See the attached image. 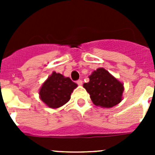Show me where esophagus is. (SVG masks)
Wrapping results in <instances>:
<instances>
[{
  "label": "esophagus",
  "mask_w": 155,
  "mask_h": 155,
  "mask_svg": "<svg viewBox=\"0 0 155 155\" xmlns=\"http://www.w3.org/2000/svg\"><path fill=\"white\" fill-rule=\"evenodd\" d=\"M77 84H78V85H82V84H83V81H82L81 80H78V81H77Z\"/></svg>",
  "instance_id": "1"
}]
</instances>
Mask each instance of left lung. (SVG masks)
I'll use <instances>...</instances> for the list:
<instances>
[{
    "instance_id": "8db88e82",
    "label": "left lung",
    "mask_w": 155,
    "mask_h": 155,
    "mask_svg": "<svg viewBox=\"0 0 155 155\" xmlns=\"http://www.w3.org/2000/svg\"><path fill=\"white\" fill-rule=\"evenodd\" d=\"M88 78L89 82L84 83L83 87L96 106L112 108L123 100L124 84L105 68H98Z\"/></svg>"
}]
</instances>
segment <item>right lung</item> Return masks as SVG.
Masks as SVG:
<instances>
[{
	"label": "right lung",
	"instance_id": "obj_1",
	"mask_svg": "<svg viewBox=\"0 0 155 155\" xmlns=\"http://www.w3.org/2000/svg\"><path fill=\"white\" fill-rule=\"evenodd\" d=\"M78 84L60 73L53 71L42 84L39 98L48 107L58 109L71 99V94Z\"/></svg>",
	"mask_w": 155,
	"mask_h": 155
}]
</instances>
